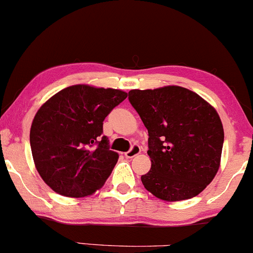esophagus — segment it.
Instances as JSON below:
<instances>
[{"mask_svg":"<svg viewBox=\"0 0 253 253\" xmlns=\"http://www.w3.org/2000/svg\"><path fill=\"white\" fill-rule=\"evenodd\" d=\"M140 152H141L140 146H139V145H133V146L130 147V150L125 153V156H126L127 158H133V157L138 156Z\"/></svg>","mask_w":253,"mask_h":253,"instance_id":"34e87169","label":"esophagus"}]
</instances>
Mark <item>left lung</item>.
Masks as SVG:
<instances>
[{"mask_svg":"<svg viewBox=\"0 0 253 253\" xmlns=\"http://www.w3.org/2000/svg\"><path fill=\"white\" fill-rule=\"evenodd\" d=\"M128 98L149 132L146 190L169 202L199 195L221 161L223 127L215 108L178 85L133 89Z\"/></svg>","mask_w":253,"mask_h":253,"instance_id":"8db88e82","label":"left lung"}]
</instances>
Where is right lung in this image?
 <instances>
[{"instance_id": "obj_1", "label": "right lung", "mask_w": 253, "mask_h": 253, "mask_svg": "<svg viewBox=\"0 0 253 253\" xmlns=\"http://www.w3.org/2000/svg\"><path fill=\"white\" fill-rule=\"evenodd\" d=\"M127 97L119 89L76 84L40 107L31 126L34 164L42 181L63 196L84 197L103 187L119 155L109 150L103 120Z\"/></svg>"}]
</instances>
